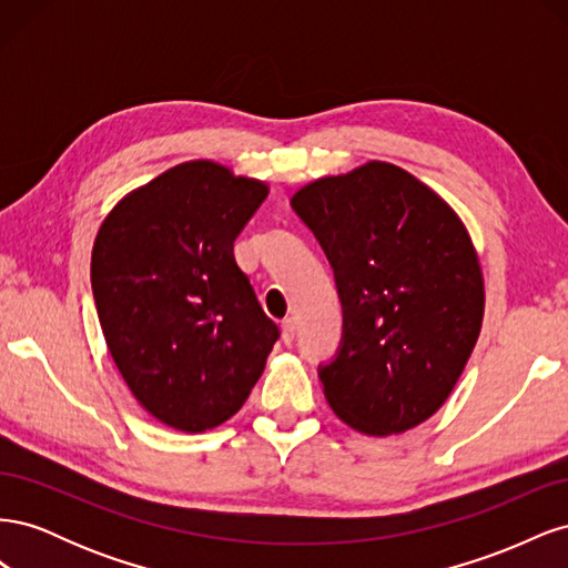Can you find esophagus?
<instances>
[{"label": "esophagus", "instance_id": "esophagus-1", "mask_svg": "<svg viewBox=\"0 0 568 568\" xmlns=\"http://www.w3.org/2000/svg\"><path fill=\"white\" fill-rule=\"evenodd\" d=\"M282 338H284V343H291L296 338V320L294 317L282 322Z\"/></svg>", "mask_w": 568, "mask_h": 568}]
</instances>
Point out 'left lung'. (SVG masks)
I'll list each match as a JSON object with an SVG mask.
<instances>
[{
  "label": "left lung",
  "mask_w": 568,
  "mask_h": 568,
  "mask_svg": "<svg viewBox=\"0 0 568 568\" xmlns=\"http://www.w3.org/2000/svg\"><path fill=\"white\" fill-rule=\"evenodd\" d=\"M336 280L343 336L326 403L367 436L403 434L448 400L484 322V274L457 213L407 170L369 161L291 199Z\"/></svg>",
  "instance_id": "1"
}]
</instances>
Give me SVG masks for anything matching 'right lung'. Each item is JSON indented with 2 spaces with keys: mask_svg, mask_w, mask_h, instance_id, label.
<instances>
[{
  "mask_svg": "<svg viewBox=\"0 0 568 568\" xmlns=\"http://www.w3.org/2000/svg\"><path fill=\"white\" fill-rule=\"evenodd\" d=\"M267 184L189 161L134 189L101 222L92 294L118 372L140 405L199 434L236 415L280 329L234 261Z\"/></svg>",
  "mask_w": 568,
  "mask_h": 568,
  "instance_id": "add662e5",
  "label": "right lung"
}]
</instances>
